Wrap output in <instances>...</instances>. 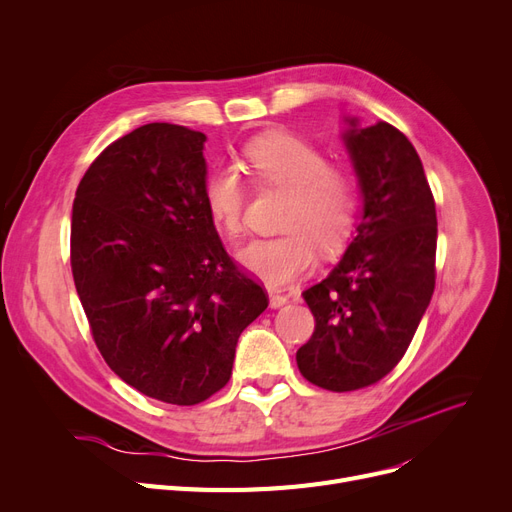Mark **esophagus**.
I'll list each match as a JSON object with an SVG mask.
<instances>
[{"mask_svg": "<svg viewBox=\"0 0 512 512\" xmlns=\"http://www.w3.org/2000/svg\"><path fill=\"white\" fill-rule=\"evenodd\" d=\"M290 299L286 297V294H280V292H274L270 290V307L272 309H278V307H284Z\"/></svg>", "mask_w": 512, "mask_h": 512, "instance_id": "esophagus-1", "label": "esophagus"}]
</instances>
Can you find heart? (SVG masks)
<instances>
[{
    "label": "heart",
    "instance_id": "b5f03b06",
    "mask_svg": "<svg viewBox=\"0 0 512 512\" xmlns=\"http://www.w3.org/2000/svg\"><path fill=\"white\" fill-rule=\"evenodd\" d=\"M247 166L263 186L288 193L282 209V236L255 238L238 251L242 270L270 288H284L305 276L324 253L340 249L353 232L357 180L342 166L328 164L313 143L286 132L259 137L245 149ZM211 220L220 232H242L247 188L236 168H220L205 186Z\"/></svg>",
    "mask_w": 512,
    "mask_h": 512
}]
</instances>
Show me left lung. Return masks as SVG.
<instances>
[{
    "label": "left lung",
    "mask_w": 512,
    "mask_h": 512,
    "mask_svg": "<svg viewBox=\"0 0 512 512\" xmlns=\"http://www.w3.org/2000/svg\"><path fill=\"white\" fill-rule=\"evenodd\" d=\"M344 122L363 211L340 263L303 292L315 332L297 351L303 378L332 392L396 367L436 286V203L415 147L388 122Z\"/></svg>",
    "instance_id": "8db88e82"
}]
</instances>
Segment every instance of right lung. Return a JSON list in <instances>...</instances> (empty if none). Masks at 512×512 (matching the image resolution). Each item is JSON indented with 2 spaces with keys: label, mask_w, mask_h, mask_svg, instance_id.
<instances>
[{
  "label": "right lung",
  "mask_w": 512,
  "mask_h": 512,
  "mask_svg": "<svg viewBox=\"0 0 512 512\" xmlns=\"http://www.w3.org/2000/svg\"><path fill=\"white\" fill-rule=\"evenodd\" d=\"M205 141L166 122L132 130L101 151L72 205V276L101 357L180 407L228 384L242 330L267 309L213 226Z\"/></svg>",
  "instance_id": "1"
}]
</instances>
